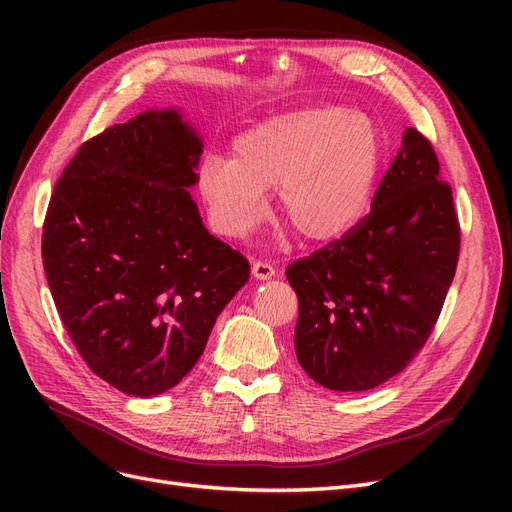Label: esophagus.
<instances>
[{
	"label": "esophagus",
	"mask_w": 512,
	"mask_h": 512,
	"mask_svg": "<svg viewBox=\"0 0 512 512\" xmlns=\"http://www.w3.org/2000/svg\"><path fill=\"white\" fill-rule=\"evenodd\" d=\"M252 275L256 277V280L265 282V280H271V277L275 275V269H273V265H269V262L256 260L254 265H252Z\"/></svg>",
	"instance_id": "esophagus-1"
}]
</instances>
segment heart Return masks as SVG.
I'll return each instance as SVG.
<instances>
[{"label":"heart","instance_id":"heart-1","mask_svg":"<svg viewBox=\"0 0 512 512\" xmlns=\"http://www.w3.org/2000/svg\"><path fill=\"white\" fill-rule=\"evenodd\" d=\"M384 160L376 121L318 104L273 115L232 141V158L209 153L196 190L215 235L243 241L277 213L309 243H331L363 220Z\"/></svg>","mask_w":512,"mask_h":512}]
</instances>
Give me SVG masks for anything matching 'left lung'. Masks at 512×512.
I'll return each instance as SVG.
<instances>
[{
	"label": "left lung",
	"mask_w": 512,
	"mask_h": 512,
	"mask_svg": "<svg viewBox=\"0 0 512 512\" xmlns=\"http://www.w3.org/2000/svg\"><path fill=\"white\" fill-rule=\"evenodd\" d=\"M459 239L436 151L406 128L367 218L286 269L299 297L294 350L305 374L356 393L404 371L442 312Z\"/></svg>",
	"instance_id": "1"
}]
</instances>
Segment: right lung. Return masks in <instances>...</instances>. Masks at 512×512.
Segmentation results:
<instances>
[{
    "instance_id": "1",
    "label": "right lung",
    "mask_w": 512,
    "mask_h": 512,
    "mask_svg": "<svg viewBox=\"0 0 512 512\" xmlns=\"http://www.w3.org/2000/svg\"><path fill=\"white\" fill-rule=\"evenodd\" d=\"M200 153L179 108H149L76 151L46 211L42 262L61 322L126 395L177 386L250 280V262L209 235L190 196Z\"/></svg>"
}]
</instances>
